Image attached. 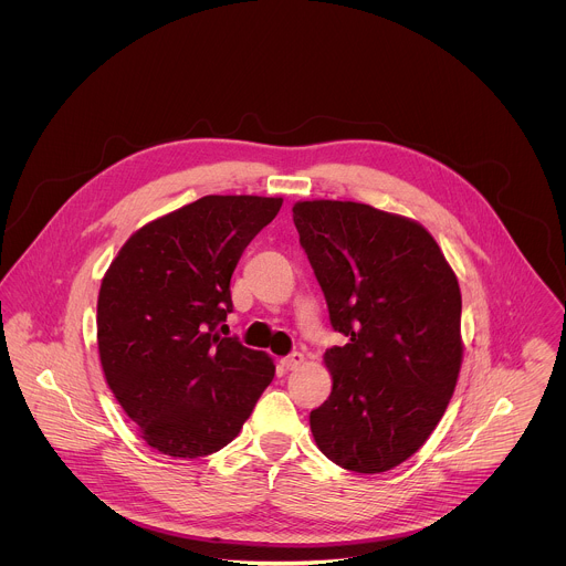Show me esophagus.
Returning <instances> with one entry per match:
<instances>
[{
	"mask_svg": "<svg viewBox=\"0 0 566 566\" xmlns=\"http://www.w3.org/2000/svg\"><path fill=\"white\" fill-rule=\"evenodd\" d=\"M281 364H283L285 370H298V368L305 364V355L298 353V350H294V353H290L287 357H283Z\"/></svg>",
	"mask_w": 566,
	"mask_h": 566,
	"instance_id": "esophagus-1",
	"label": "esophagus"
}]
</instances>
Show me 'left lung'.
<instances>
[{
	"label": "left lung",
	"instance_id": "left-lung-1",
	"mask_svg": "<svg viewBox=\"0 0 566 566\" xmlns=\"http://www.w3.org/2000/svg\"><path fill=\"white\" fill-rule=\"evenodd\" d=\"M301 245L344 346L324 353L331 397L310 413L337 467L384 473L440 422L462 366V296L436 240L413 220L361 202L294 205Z\"/></svg>",
	"mask_w": 566,
	"mask_h": 566
}]
</instances>
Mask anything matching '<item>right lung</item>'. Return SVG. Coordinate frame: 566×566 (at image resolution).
<instances>
[{
    "instance_id": "add662e5",
    "label": "right lung",
    "mask_w": 566,
    "mask_h": 566,
    "mask_svg": "<svg viewBox=\"0 0 566 566\" xmlns=\"http://www.w3.org/2000/svg\"><path fill=\"white\" fill-rule=\"evenodd\" d=\"M283 198L205 196L122 245L97 296L108 388L142 438L171 458H205L242 429L274 377L263 350L222 337L231 276Z\"/></svg>"
}]
</instances>
